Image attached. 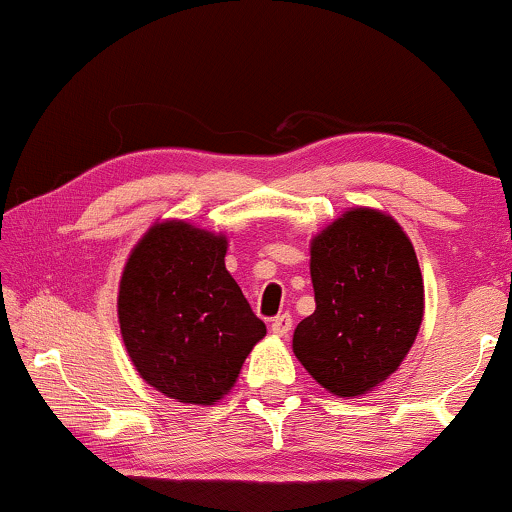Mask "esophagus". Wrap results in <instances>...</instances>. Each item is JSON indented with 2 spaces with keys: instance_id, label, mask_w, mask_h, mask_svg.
<instances>
[{
  "instance_id": "34e87169",
  "label": "esophagus",
  "mask_w": 512,
  "mask_h": 512,
  "mask_svg": "<svg viewBox=\"0 0 512 512\" xmlns=\"http://www.w3.org/2000/svg\"><path fill=\"white\" fill-rule=\"evenodd\" d=\"M291 326H293V319H291V314H277L275 319H272V324H270V331L275 333V335H279V338H286V335L291 333Z\"/></svg>"
}]
</instances>
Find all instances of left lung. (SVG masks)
Returning <instances> with one entry per match:
<instances>
[{
  "instance_id": "obj_1",
  "label": "left lung",
  "mask_w": 512,
  "mask_h": 512,
  "mask_svg": "<svg viewBox=\"0 0 512 512\" xmlns=\"http://www.w3.org/2000/svg\"><path fill=\"white\" fill-rule=\"evenodd\" d=\"M314 310L296 326L293 354L335 396L380 387L410 352L424 317V282L403 228L356 207L310 247Z\"/></svg>"
}]
</instances>
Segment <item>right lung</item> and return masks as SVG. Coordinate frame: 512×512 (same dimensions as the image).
Listing matches in <instances>:
<instances>
[{
  "label": "right lung",
  "mask_w": 512,
  "mask_h": 512,
  "mask_svg": "<svg viewBox=\"0 0 512 512\" xmlns=\"http://www.w3.org/2000/svg\"><path fill=\"white\" fill-rule=\"evenodd\" d=\"M226 235L186 221L146 230L125 263L118 324L137 373L179 403L214 405L265 335L226 270Z\"/></svg>",
  "instance_id": "obj_1"
}]
</instances>
